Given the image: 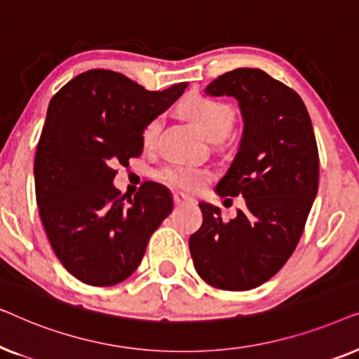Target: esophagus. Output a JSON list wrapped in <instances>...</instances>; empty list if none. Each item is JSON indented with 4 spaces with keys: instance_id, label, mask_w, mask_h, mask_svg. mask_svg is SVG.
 Here are the masks:
<instances>
[{
    "instance_id": "obj_1",
    "label": "esophagus",
    "mask_w": 359,
    "mask_h": 359,
    "mask_svg": "<svg viewBox=\"0 0 359 359\" xmlns=\"http://www.w3.org/2000/svg\"><path fill=\"white\" fill-rule=\"evenodd\" d=\"M173 201H175L176 205H183L186 203H193L194 199L191 198V196L184 194V193H176V194H173Z\"/></svg>"
}]
</instances>
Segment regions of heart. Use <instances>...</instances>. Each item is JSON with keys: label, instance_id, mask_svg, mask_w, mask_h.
Instances as JSON below:
<instances>
[{"label": "heart", "instance_id": "heart-1", "mask_svg": "<svg viewBox=\"0 0 359 359\" xmlns=\"http://www.w3.org/2000/svg\"><path fill=\"white\" fill-rule=\"evenodd\" d=\"M183 109L193 119L201 130L209 139L224 137L233 124L235 112L227 102L214 100V97L193 95L184 101ZM161 129V117L155 116L145 122L142 127L140 140L142 145L150 149L156 144ZM210 171L203 166L188 163H171L158 170V178L171 188L181 191H196L209 180Z\"/></svg>", "mask_w": 359, "mask_h": 359}]
</instances>
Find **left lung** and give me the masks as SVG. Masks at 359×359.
Returning <instances> with one entry per match:
<instances>
[{
	"instance_id": "8db88e82",
	"label": "left lung",
	"mask_w": 359,
	"mask_h": 359,
	"mask_svg": "<svg viewBox=\"0 0 359 359\" xmlns=\"http://www.w3.org/2000/svg\"><path fill=\"white\" fill-rule=\"evenodd\" d=\"M204 91L238 101L243 134L215 191L243 196L245 208L225 222L219 208L199 203L203 225L189 237V252L210 286L248 291L271 279L297 247L318 189L317 142L301 96L263 70L237 68Z\"/></svg>"
}]
</instances>
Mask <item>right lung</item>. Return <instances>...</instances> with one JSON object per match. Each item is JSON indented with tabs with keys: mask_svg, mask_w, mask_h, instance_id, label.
I'll return each mask as SVG.
<instances>
[{
	"mask_svg": "<svg viewBox=\"0 0 359 359\" xmlns=\"http://www.w3.org/2000/svg\"><path fill=\"white\" fill-rule=\"evenodd\" d=\"M188 83L149 91L122 73L88 70L50 100L37 144L36 199L57 258L81 283L114 286L135 271L151 233L173 209L170 191L145 181L134 198L112 181L142 154V127Z\"/></svg>",
	"mask_w": 359,
	"mask_h": 359,
	"instance_id": "obj_1",
	"label": "right lung"
}]
</instances>
